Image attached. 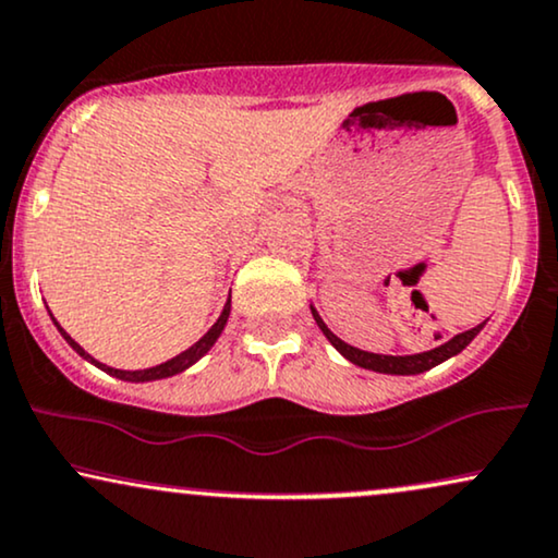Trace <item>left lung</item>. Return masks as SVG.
Masks as SVG:
<instances>
[{
	"instance_id": "left-lung-1",
	"label": "left lung",
	"mask_w": 558,
	"mask_h": 558,
	"mask_svg": "<svg viewBox=\"0 0 558 558\" xmlns=\"http://www.w3.org/2000/svg\"><path fill=\"white\" fill-rule=\"evenodd\" d=\"M313 318L315 323L320 326V331L326 333V339L333 343L339 352L347 356L349 362L360 364V367L364 369H375V373H385V375H418L424 373V369H432L435 364L450 360V356H456L458 352H463L469 343L476 339V333L484 328V323L476 328H471V331H463L458 333L456 339H450L447 343H442V347L432 349V352H422V354H411V356H388V354H369V352H362V349H354L349 347V343H343L339 336H333L331 331H328L326 323L320 320V315L313 311Z\"/></svg>"
}]
</instances>
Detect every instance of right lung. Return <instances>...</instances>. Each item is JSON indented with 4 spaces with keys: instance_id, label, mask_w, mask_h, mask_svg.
Masks as SVG:
<instances>
[{
    "instance_id": "right-lung-1",
    "label": "right lung",
    "mask_w": 558,
    "mask_h": 558,
    "mask_svg": "<svg viewBox=\"0 0 558 558\" xmlns=\"http://www.w3.org/2000/svg\"><path fill=\"white\" fill-rule=\"evenodd\" d=\"M227 318H230V300H227V305H225V311H222V315H219V320L215 323V326L209 328V331L204 333V339H198L194 347L191 349H185L183 354H178V356H173V360L170 362H165V364H157V367H149V369H136V373H126V369H113V367H106V364H100V362H95L93 356H89L85 349L80 347L77 341L72 339V336H69L64 328L59 326L57 323V328L61 331V336H64L66 339V343L69 347L74 349V352H77L80 356H85L87 362H93L95 367H100V369H106L108 375H113V377H119V380H132V383H144V380H160V377H170V375H178V373H183L185 367H191V364H194L196 360H202V356L209 352L211 349V343H215L217 339H219V333H222V328H225V323H227Z\"/></svg>"
}]
</instances>
